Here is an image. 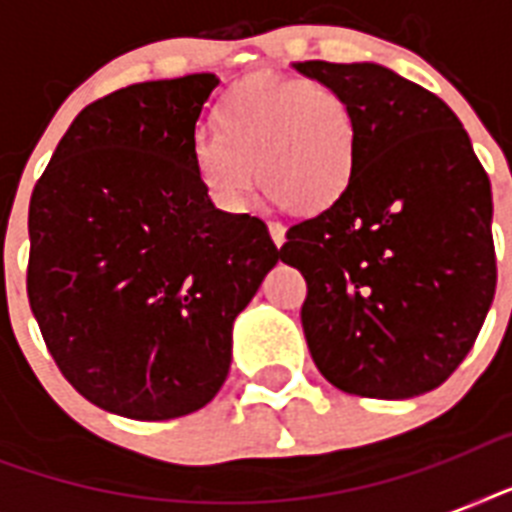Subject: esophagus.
Segmentation results:
<instances>
[{"label":"esophagus","instance_id":"1","mask_svg":"<svg viewBox=\"0 0 512 512\" xmlns=\"http://www.w3.org/2000/svg\"><path fill=\"white\" fill-rule=\"evenodd\" d=\"M268 233H271V239L276 247H281V244L287 241V228L281 223H268Z\"/></svg>","mask_w":512,"mask_h":512}]
</instances>
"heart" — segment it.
Listing matches in <instances>:
<instances>
[{"instance_id":"b5f03b06","label":"heart","mask_w":512,"mask_h":512,"mask_svg":"<svg viewBox=\"0 0 512 512\" xmlns=\"http://www.w3.org/2000/svg\"><path fill=\"white\" fill-rule=\"evenodd\" d=\"M220 135L201 140L196 172L223 207H241L255 180L297 215L327 212L356 172V122L348 100L303 76L252 74L225 92Z\"/></svg>"}]
</instances>
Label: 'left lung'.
<instances>
[{"mask_svg":"<svg viewBox=\"0 0 512 512\" xmlns=\"http://www.w3.org/2000/svg\"><path fill=\"white\" fill-rule=\"evenodd\" d=\"M295 68L348 100L356 172L335 207L287 231L305 276L319 372L366 398L438 388L484 327L497 287L492 183L444 100L377 63Z\"/></svg>","mask_w":512,"mask_h":512,"instance_id":"obj_1","label":"left lung"}]
</instances>
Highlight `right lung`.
I'll list each match as a JSON object with an SVG mask.
<instances>
[{
    "label": "right lung",
    "instance_id": "add662e5",
    "mask_svg": "<svg viewBox=\"0 0 512 512\" xmlns=\"http://www.w3.org/2000/svg\"><path fill=\"white\" fill-rule=\"evenodd\" d=\"M215 74L130 84L76 116L28 204V303L50 356L106 412L172 420L231 369L233 321L279 263L260 217L196 172Z\"/></svg>",
    "mask_w": 512,
    "mask_h": 512
}]
</instances>
